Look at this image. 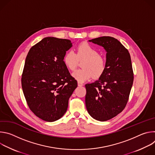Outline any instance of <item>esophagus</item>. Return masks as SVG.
Returning a JSON list of instances; mask_svg holds the SVG:
<instances>
[{
    "label": "esophagus",
    "mask_w": 155,
    "mask_h": 155,
    "mask_svg": "<svg viewBox=\"0 0 155 155\" xmlns=\"http://www.w3.org/2000/svg\"><path fill=\"white\" fill-rule=\"evenodd\" d=\"M78 86H83V83H82V82H81V81H78Z\"/></svg>",
    "instance_id": "34e87169"
}]
</instances>
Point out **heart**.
<instances>
[{
  "label": "heart",
  "mask_w": 155,
  "mask_h": 155,
  "mask_svg": "<svg viewBox=\"0 0 155 155\" xmlns=\"http://www.w3.org/2000/svg\"><path fill=\"white\" fill-rule=\"evenodd\" d=\"M75 53L69 51L65 55L64 62L72 71L76 70L78 60H84L81 64L82 70L75 72L73 75L79 81L84 82L94 75L97 78L104 70V60L97 51L89 44L83 42L76 48Z\"/></svg>",
  "instance_id": "b5f03b06"
}]
</instances>
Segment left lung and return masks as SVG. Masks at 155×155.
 Segmentation results:
<instances>
[{
    "mask_svg": "<svg viewBox=\"0 0 155 155\" xmlns=\"http://www.w3.org/2000/svg\"><path fill=\"white\" fill-rule=\"evenodd\" d=\"M107 51L104 70L98 80L85 84L86 107L95 120L105 121L125 108L134 81L128 50L116 38L104 36L89 40Z\"/></svg>",
    "mask_w": 155,
    "mask_h": 155,
    "instance_id": "1",
    "label": "left lung"
}]
</instances>
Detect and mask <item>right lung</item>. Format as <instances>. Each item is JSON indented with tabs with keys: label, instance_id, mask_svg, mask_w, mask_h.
Listing matches in <instances>:
<instances>
[{
	"label": "right lung",
	"instance_id": "obj_1",
	"mask_svg": "<svg viewBox=\"0 0 155 155\" xmlns=\"http://www.w3.org/2000/svg\"><path fill=\"white\" fill-rule=\"evenodd\" d=\"M72 46L71 40L46 37L29 51L22 74V89L31 111L53 122L67 111L69 99L77 87L64 58Z\"/></svg>",
	"mask_w": 155,
	"mask_h": 155
}]
</instances>
